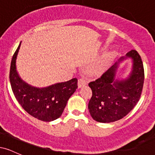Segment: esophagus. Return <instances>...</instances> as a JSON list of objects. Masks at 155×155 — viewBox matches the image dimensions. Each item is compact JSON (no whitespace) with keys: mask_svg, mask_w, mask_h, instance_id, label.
<instances>
[{"mask_svg":"<svg viewBox=\"0 0 155 155\" xmlns=\"http://www.w3.org/2000/svg\"><path fill=\"white\" fill-rule=\"evenodd\" d=\"M87 84V80L84 78H79V80H78V87L79 88L83 86H85Z\"/></svg>","mask_w":155,"mask_h":155,"instance_id":"1","label":"esophagus"}]
</instances>
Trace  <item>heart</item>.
<instances>
[{
    "mask_svg": "<svg viewBox=\"0 0 155 155\" xmlns=\"http://www.w3.org/2000/svg\"><path fill=\"white\" fill-rule=\"evenodd\" d=\"M109 58H110V54H106L105 59L103 60V61H101L100 63L97 64V65H96L94 67V68H93L94 71H95L97 73L102 71L104 69V67H105V65H106V61H107Z\"/></svg>",
    "mask_w": 155,
    "mask_h": 155,
    "instance_id": "obj_1",
    "label": "heart"
}]
</instances>
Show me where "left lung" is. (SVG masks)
I'll use <instances>...</instances> for the list:
<instances>
[{
  "label": "left lung",
  "mask_w": 155,
  "mask_h": 155,
  "mask_svg": "<svg viewBox=\"0 0 155 155\" xmlns=\"http://www.w3.org/2000/svg\"><path fill=\"white\" fill-rule=\"evenodd\" d=\"M126 58L133 59V70L124 80H115L119 63L125 58H120L100 78L90 81L89 87L92 91L88 104L89 111L94 120L108 123L123 118L134 108L139 101L144 82L143 62L138 51H128Z\"/></svg>",
  "instance_id": "1"
}]
</instances>
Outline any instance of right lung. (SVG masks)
<instances>
[{
    "mask_svg": "<svg viewBox=\"0 0 155 155\" xmlns=\"http://www.w3.org/2000/svg\"><path fill=\"white\" fill-rule=\"evenodd\" d=\"M12 58L9 79L12 91L20 106L32 117L50 122L61 116L68 101L78 87L76 78L44 88L33 87L23 81L17 74L16 59L20 47Z\"/></svg>",
    "mask_w": 155,
    "mask_h": 155,
    "instance_id": "add662e5",
    "label": "right lung"
}]
</instances>
